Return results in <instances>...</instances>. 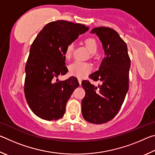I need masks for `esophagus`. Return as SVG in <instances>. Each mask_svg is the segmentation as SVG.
<instances>
[{"instance_id":"esophagus-1","label":"esophagus","mask_w":155,"mask_h":155,"mask_svg":"<svg viewBox=\"0 0 155 155\" xmlns=\"http://www.w3.org/2000/svg\"><path fill=\"white\" fill-rule=\"evenodd\" d=\"M78 83H79V84L81 85V82H82V80H81L80 78H78Z\"/></svg>"}]
</instances>
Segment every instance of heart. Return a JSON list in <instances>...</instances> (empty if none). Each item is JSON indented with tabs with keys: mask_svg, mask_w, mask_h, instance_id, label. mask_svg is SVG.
<instances>
[{
	"mask_svg": "<svg viewBox=\"0 0 155 155\" xmlns=\"http://www.w3.org/2000/svg\"><path fill=\"white\" fill-rule=\"evenodd\" d=\"M85 45L91 54L95 53L98 49V44L93 38H87L85 41ZM73 44H70L66 46L65 51V56L67 58L71 56L73 51ZM91 70V65L87 63L81 61H75L70 65L69 70L70 74L76 76L78 78H83L90 72Z\"/></svg>",
	"mask_w": 155,
	"mask_h": 155,
	"instance_id": "b5f03b06",
	"label": "heart"
}]
</instances>
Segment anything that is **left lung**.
<instances>
[{"label": "left lung", "mask_w": 155, "mask_h": 155, "mask_svg": "<svg viewBox=\"0 0 155 155\" xmlns=\"http://www.w3.org/2000/svg\"><path fill=\"white\" fill-rule=\"evenodd\" d=\"M101 40L104 57L95 72L90 75L94 81H101L98 87L83 81L85 96L81 101L83 118L93 124H103L117 115L128 90L130 60L127 46L115 30L96 27L91 31Z\"/></svg>", "instance_id": "obj_1"}]
</instances>
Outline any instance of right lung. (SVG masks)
<instances>
[{"label":"right lung","instance_id":"add662e5","mask_svg":"<svg viewBox=\"0 0 155 155\" xmlns=\"http://www.w3.org/2000/svg\"><path fill=\"white\" fill-rule=\"evenodd\" d=\"M89 28L65 20L54 21L47 24L33 41L25 67V94L31 111L40 118L51 121L64 116L67 102L79 83L74 77L58 82L53 78L68 72L66 46Z\"/></svg>","mask_w":155,"mask_h":155}]
</instances>
